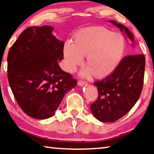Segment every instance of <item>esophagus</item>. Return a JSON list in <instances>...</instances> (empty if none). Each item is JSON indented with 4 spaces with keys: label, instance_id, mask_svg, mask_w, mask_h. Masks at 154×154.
Masks as SVG:
<instances>
[{
    "label": "esophagus",
    "instance_id": "esophagus-1",
    "mask_svg": "<svg viewBox=\"0 0 154 154\" xmlns=\"http://www.w3.org/2000/svg\"><path fill=\"white\" fill-rule=\"evenodd\" d=\"M78 85H79V86H84V85H86L87 84V82H85V81H84V80H79V81H78Z\"/></svg>",
    "mask_w": 154,
    "mask_h": 154
}]
</instances>
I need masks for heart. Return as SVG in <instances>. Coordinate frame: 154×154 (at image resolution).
Returning a JSON list of instances; mask_svg holds the SVG:
<instances>
[{
  "label": "heart",
  "mask_w": 154,
  "mask_h": 154,
  "mask_svg": "<svg viewBox=\"0 0 154 154\" xmlns=\"http://www.w3.org/2000/svg\"><path fill=\"white\" fill-rule=\"evenodd\" d=\"M125 51L123 35L112 33L103 26L83 29L75 34L73 42L66 41L64 46V56L68 71L73 72L83 63L87 68L85 75L97 79L108 77L120 64Z\"/></svg>",
  "instance_id": "heart-1"
}]
</instances>
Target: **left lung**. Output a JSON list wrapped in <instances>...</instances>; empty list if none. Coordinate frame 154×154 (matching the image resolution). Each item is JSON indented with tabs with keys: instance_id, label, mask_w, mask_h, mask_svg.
Returning a JSON list of instances; mask_svg holds the SVG:
<instances>
[{
	"instance_id": "8db88e82",
	"label": "left lung",
	"mask_w": 154,
	"mask_h": 154,
	"mask_svg": "<svg viewBox=\"0 0 154 154\" xmlns=\"http://www.w3.org/2000/svg\"><path fill=\"white\" fill-rule=\"evenodd\" d=\"M110 23L125 31L131 41L133 35L126 26L116 22ZM145 57L143 54L127 55L114 71L94 83L98 97L90 109L99 121L112 123L130 111L140 96L144 83Z\"/></svg>"
}]
</instances>
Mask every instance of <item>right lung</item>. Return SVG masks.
Masks as SVG:
<instances>
[{
  "mask_svg": "<svg viewBox=\"0 0 154 154\" xmlns=\"http://www.w3.org/2000/svg\"><path fill=\"white\" fill-rule=\"evenodd\" d=\"M50 26H29L11 46L7 56V77L17 103L28 116L45 119L55 113L66 92L77 80L61 69L63 41Z\"/></svg>",
  "mask_w": 154,
  "mask_h": 154,
  "instance_id": "1",
  "label": "right lung"
}]
</instances>
